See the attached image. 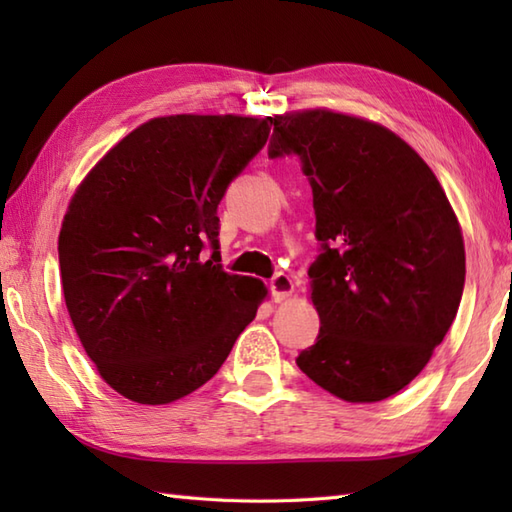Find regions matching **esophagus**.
Segmentation results:
<instances>
[{
  "label": "esophagus",
  "mask_w": 512,
  "mask_h": 512,
  "mask_svg": "<svg viewBox=\"0 0 512 512\" xmlns=\"http://www.w3.org/2000/svg\"><path fill=\"white\" fill-rule=\"evenodd\" d=\"M292 290H295V284H292V279L286 273H275L273 279H270V292H273L275 301L288 299Z\"/></svg>",
  "instance_id": "esophagus-1"
}]
</instances>
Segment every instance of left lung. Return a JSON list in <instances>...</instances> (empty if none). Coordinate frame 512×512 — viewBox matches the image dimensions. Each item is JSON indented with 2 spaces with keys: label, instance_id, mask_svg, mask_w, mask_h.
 Wrapping results in <instances>:
<instances>
[{
  "label": "left lung",
  "instance_id": "left-lung-1",
  "mask_svg": "<svg viewBox=\"0 0 512 512\" xmlns=\"http://www.w3.org/2000/svg\"><path fill=\"white\" fill-rule=\"evenodd\" d=\"M284 156L310 182L321 244L308 268L321 328L297 365L347 402L385 400L422 372L458 314L460 224L427 162L376 123L275 116L268 158Z\"/></svg>",
  "mask_w": 512,
  "mask_h": 512
}]
</instances>
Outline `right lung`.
<instances>
[{"label": "right lung", "instance_id": "add662e5", "mask_svg": "<svg viewBox=\"0 0 512 512\" xmlns=\"http://www.w3.org/2000/svg\"><path fill=\"white\" fill-rule=\"evenodd\" d=\"M270 125L231 114L154 118L74 193L59 235L65 306L121 396L167 405L191 394L255 319L266 290L222 268L217 204Z\"/></svg>", "mask_w": 512, "mask_h": 512}]
</instances>
